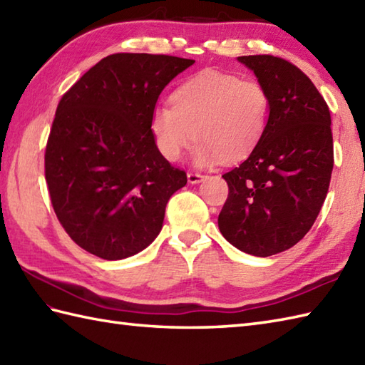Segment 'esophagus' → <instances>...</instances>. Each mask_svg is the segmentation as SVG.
Instances as JSON below:
<instances>
[{
  "mask_svg": "<svg viewBox=\"0 0 365 365\" xmlns=\"http://www.w3.org/2000/svg\"><path fill=\"white\" fill-rule=\"evenodd\" d=\"M188 182L191 183V185H196V183H200L205 178V175H202V174H197V173H188Z\"/></svg>",
  "mask_w": 365,
  "mask_h": 365,
  "instance_id": "34e87169",
  "label": "esophagus"
}]
</instances>
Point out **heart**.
<instances>
[{"label": "heart", "instance_id": "heart-1", "mask_svg": "<svg viewBox=\"0 0 365 365\" xmlns=\"http://www.w3.org/2000/svg\"><path fill=\"white\" fill-rule=\"evenodd\" d=\"M271 100L255 80L204 71L173 94V105L160 103L150 115V131L161 157L175 163L197 141L192 161L210 168L250 157L265 135Z\"/></svg>", "mask_w": 365, "mask_h": 365}]
</instances>
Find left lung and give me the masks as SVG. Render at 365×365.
I'll return each mask as SVG.
<instances>
[{
  "mask_svg": "<svg viewBox=\"0 0 365 365\" xmlns=\"http://www.w3.org/2000/svg\"><path fill=\"white\" fill-rule=\"evenodd\" d=\"M269 94L265 135L224 174L229 196L218 216L222 237L246 254L290 250L311 230L329 188L334 150L331 114L297 66L269 54L240 56Z\"/></svg>",
  "mask_w": 365,
  "mask_h": 365,
  "instance_id": "left-lung-1",
  "label": "left lung"
}]
</instances>
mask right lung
Segmentation results:
<instances>
[{
  "label": "right lung",
  "mask_w": 365,
  "mask_h": 365,
  "mask_svg": "<svg viewBox=\"0 0 365 365\" xmlns=\"http://www.w3.org/2000/svg\"><path fill=\"white\" fill-rule=\"evenodd\" d=\"M192 64L168 54H110L61 98L45 180L59 222L84 251L120 260L158 237L187 174L161 157L150 115L161 91Z\"/></svg>",
  "instance_id": "add662e5"
}]
</instances>
